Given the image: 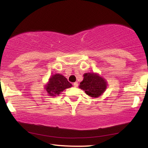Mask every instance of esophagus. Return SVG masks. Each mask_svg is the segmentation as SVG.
I'll list each match as a JSON object with an SVG mask.
<instances>
[{
	"label": "esophagus",
	"mask_w": 148,
	"mask_h": 148,
	"mask_svg": "<svg viewBox=\"0 0 148 148\" xmlns=\"http://www.w3.org/2000/svg\"><path fill=\"white\" fill-rule=\"evenodd\" d=\"M73 86L75 87V88H77V87L78 86V84H77V82H75V83H73Z\"/></svg>",
	"instance_id": "obj_1"
}]
</instances>
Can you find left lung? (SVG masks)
<instances>
[{
  "instance_id": "1",
  "label": "left lung",
  "mask_w": 148,
  "mask_h": 148,
  "mask_svg": "<svg viewBox=\"0 0 148 148\" xmlns=\"http://www.w3.org/2000/svg\"><path fill=\"white\" fill-rule=\"evenodd\" d=\"M107 82L103 77L97 73H87L84 75V79L79 88L92 98H98L102 96L107 88Z\"/></svg>"
}]
</instances>
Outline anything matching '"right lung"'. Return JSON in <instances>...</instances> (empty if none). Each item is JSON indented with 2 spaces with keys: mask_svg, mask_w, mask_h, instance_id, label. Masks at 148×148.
<instances>
[{
  "mask_svg": "<svg viewBox=\"0 0 148 148\" xmlns=\"http://www.w3.org/2000/svg\"><path fill=\"white\" fill-rule=\"evenodd\" d=\"M72 87L71 84L68 82L65 77L59 73H56L50 77L45 86L47 94L50 96H56L61 94L65 89Z\"/></svg>",
  "mask_w": 148,
  "mask_h": 148,
  "instance_id": "1",
  "label": "right lung"
}]
</instances>
